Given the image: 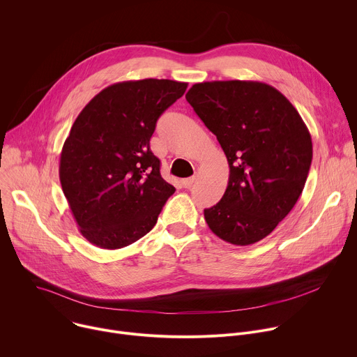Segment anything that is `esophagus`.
Masks as SVG:
<instances>
[{
  "label": "esophagus",
  "instance_id": "obj_1",
  "mask_svg": "<svg viewBox=\"0 0 357 357\" xmlns=\"http://www.w3.org/2000/svg\"><path fill=\"white\" fill-rule=\"evenodd\" d=\"M194 181H195V177H188V178H183L180 183H181L183 188H188V187L192 185Z\"/></svg>",
  "mask_w": 357,
  "mask_h": 357
}]
</instances>
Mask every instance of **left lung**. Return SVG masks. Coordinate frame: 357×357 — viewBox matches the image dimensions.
<instances>
[{
  "label": "left lung",
  "instance_id": "left-lung-1",
  "mask_svg": "<svg viewBox=\"0 0 357 357\" xmlns=\"http://www.w3.org/2000/svg\"><path fill=\"white\" fill-rule=\"evenodd\" d=\"M228 159L221 201L204 209L209 229L246 246L274 231L298 201L312 160V140L293 104L260 82H205L185 94Z\"/></svg>",
  "mask_w": 357,
  "mask_h": 357
}]
</instances>
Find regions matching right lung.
Segmentation results:
<instances>
[{"label":"right lung","mask_w":357,"mask_h":357,"mask_svg":"<svg viewBox=\"0 0 357 357\" xmlns=\"http://www.w3.org/2000/svg\"><path fill=\"white\" fill-rule=\"evenodd\" d=\"M187 83L130 80L100 91L79 114L66 139L59 177L82 235L102 249L145 236L176 188L160 176L151 151L159 116Z\"/></svg>","instance_id":"obj_1"}]
</instances>
